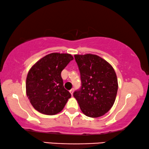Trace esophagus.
<instances>
[{"label": "esophagus", "mask_w": 149, "mask_h": 149, "mask_svg": "<svg viewBox=\"0 0 149 149\" xmlns=\"http://www.w3.org/2000/svg\"><path fill=\"white\" fill-rule=\"evenodd\" d=\"M70 91V94L72 95H73V91H74V89H70V91Z\"/></svg>", "instance_id": "esophagus-1"}]
</instances>
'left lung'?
<instances>
[{
    "instance_id": "left-lung-1",
    "label": "left lung",
    "mask_w": 149,
    "mask_h": 149,
    "mask_svg": "<svg viewBox=\"0 0 149 149\" xmlns=\"http://www.w3.org/2000/svg\"><path fill=\"white\" fill-rule=\"evenodd\" d=\"M82 87L74 97L82 113L96 118L105 115L115 103L118 89L117 74L107 60L97 55H74Z\"/></svg>"
}]
</instances>
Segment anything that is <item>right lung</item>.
Here are the masks:
<instances>
[{
  "label": "right lung",
  "mask_w": 149,
  "mask_h": 149,
  "mask_svg": "<svg viewBox=\"0 0 149 149\" xmlns=\"http://www.w3.org/2000/svg\"><path fill=\"white\" fill-rule=\"evenodd\" d=\"M73 57L69 54L52 53L31 67L26 77V95L34 109L42 114L60 113L71 97L64 87L61 72Z\"/></svg>",
  "instance_id": "add662e5"
}]
</instances>
